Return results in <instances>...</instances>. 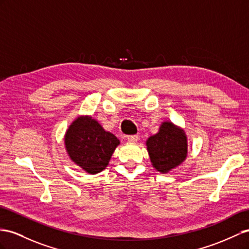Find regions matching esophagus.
<instances>
[{
    "mask_svg": "<svg viewBox=\"0 0 249 249\" xmlns=\"http://www.w3.org/2000/svg\"><path fill=\"white\" fill-rule=\"evenodd\" d=\"M127 140H128L129 142H137L138 140H139V136H137V135H131V136L127 137Z\"/></svg>",
    "mask_w": 249,
    "mask_h": 249,
    "instance_id": "34e87169",
    "label": "esophagus"
}]
</instances>
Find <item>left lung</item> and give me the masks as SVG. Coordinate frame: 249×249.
Listing matches in <instances>:
<instances>
[{
  "instance_id": "8db88e82",
  "label": "left lung",
  "mask_w": 249,
  "mask_h": 249,
  "mask_svg": "<svg viewBox=\"0 0 249 249\" xmlns=\"http://www.w3.org/2000/svg\"><path fill=\"white\" fill-rule=\"evenodd\" d=\"M147 149L154 167L160 173H167L185 160L186 137L174 124L165 122L160 131L147 140Z\"/></svg>"
}]
</instances>
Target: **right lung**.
I'll list each match as a JSON object with an SVG mask.
<instances>
[{"label":"right lung","mask_w":249,"mask_h":249,"mask_svg":"<svg viewBox=\"0 0 249 249\" xmlns=\"http://www.w3.org/2000/svg\"><path fill=\"white\" fill-rule=\"evenodd\" d=\"M65 144L70 159L94 175L106 168L111 155L120 144L112 133L105 131L91 118H78L66 132Z\"/></svg>","instance_id":"obj_1"}]
</instances>
